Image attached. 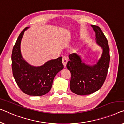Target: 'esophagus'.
Here are the masks:
<instances>
[{
  "instance_id": "1",
  "label": "esophagus",
  "mask_w": 124,
  "mask_h": 124,
  "mask_svg": "<svg viewBox=\"0 0 124 124\" xmlns=\"http://www.w3.org/2000/svg\"><path fill=\"white\" fill-rule=\"evenodd\" d=\"M67 62H68L67 57H66V56L63 57V58H62V63H63V64L64 67H66Z\"/></svg>"
}]
</instances>
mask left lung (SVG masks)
Here are the masks:
<instances>
[{"label":"left lung","instance_id":"obj_1","mask_svg":"<svg viewBox=\"0 0 124 124\" xmlns=\"http://www.w3.org/2000/svg\"><path fill=\"white\" fill-rule=\"evenodd\" d=\"M95 32L96 42L103 49L102 54L95 65L85 64L81 57L73 53L69 55L66 67L71 72L70 89L78 95L93 93L102 86L108 74L110 63V49L108 41L100 28L91 25Z\"/></svg>","mask_w":124,"mask_h":124}]
</instances>
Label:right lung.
Listing matches in <instances>:
<instances>
[{"mask_svg": "<svg viewBox=\"0 0 124 124\" xmlns=\"http://www.w3.org/2000/svg\"><path fill=\"white\" fill-rule=\"evenodd\" d=\"M26 27L20 33L12 54L13 75L18 86L27 95L39 96L47 93L51 89L53 79L63 68L62 57L52 60L40 67L29 64L22 58L20 46Z\"/></svg>", "mask_w": 124, "mask_h": 124, "instance_id": "1", "label": "right lung"}]
</instances>
